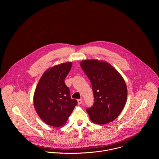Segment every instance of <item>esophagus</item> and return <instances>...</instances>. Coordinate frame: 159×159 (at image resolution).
<instances>
[{"mask_svg":"<svg viewBox=\"0 0 159 159\" xmlns=\"http://www.w3.org/2000/svg\"><path fill=\"white\" fill-rule=\"evenodd\" d=\"M77 102H78V103L79 105H81V104L83 103V99H81V98L78 99V100H77Z\"/></svg>","mask_w":159,"mask_h":159,"instance_id":"obj_1","label":"esophagus"}]
</instances>
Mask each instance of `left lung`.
I'll return each mask as SVG.
<instances>
[{"label": "left lung", "instance_id": "left-lung-1", "mask_svg": "<svg viewBox=\"0 0 159 159\" xmlns=\"http://www.w3.org/2000/svg\"><path fill=\"white\" fill-rule=\"evenodd\" d=\"M80 66L91 81L94 95L93 106L86 110L91 121L97 124L113 121L127 102V88L123 77L104 61L83 60Z\"/></svg>", "mask_w": 159, "mask_h": 159}]
</instances>
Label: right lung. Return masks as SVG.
I'll return each mask as SVG.
<instances>
[{"label": "right lung", "instance_id": "right-lung-1", "mask_svg": "<svg viewBox=\"0 0 159 159\" xmlns=\"http://www.w3.org/2000/svg\"><path fill=\"white\" fill-rule=\"evenodd\" d=\"M72 66L62 63L47 69L40 78L34 94V105L40 119L55 127L64 125L78 102L71 99L64 80Z\"/></svg>", "mask_w": 159, "mask_h": 159}]
</instances>
